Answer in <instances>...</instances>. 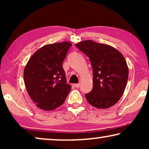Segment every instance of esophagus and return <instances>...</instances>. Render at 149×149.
Listing matches in <instances>:
<instances>
[{
    "label": "esophagus",
    "mask_w": 149,
    "mask_h": 149,
    "mask_svg": "<svg viewBox=\"0 0 149 149\" xmlns=\"http://www.w3.org/2000/svg\"><path fill=\"white\" fill-rule=\"evenodd\" d=\"M74 86L75 87H77V88H79V87H80V84H79V83H76V84L74 85Z\"/></svg>",
    "instance_id": "34e87169"
}]
</instances>
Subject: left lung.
I'll list each match as a JSON object with an SVG mask.
<instances>
[{"label": "left lung", "mask_w": 149, "mask_h": 149, "mask_svg": "<svg viewBox=\"0 0 149 149\" xmlns=\"http://www.w3.org/2000/svg\"><path fill=\"white\" fill-rule=\"evenodd\" d=\"M76 47L89 58L93 68V88L85 94L97 109H108L119 100L127 85L129 69L123 55L109 45L86 40Z\"/></svg>", "instance_id": "left-lung-1"}]
</instances>
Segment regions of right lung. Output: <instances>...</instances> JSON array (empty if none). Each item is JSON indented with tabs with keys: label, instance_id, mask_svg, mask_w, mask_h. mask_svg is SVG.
Listing matches in <instances>:
<instances>
[{
	"label": "right lung",
	"instance_id": "1",
	"mask_svg": "<svg viewBox=\"0 0 149 149\" xmlns=\"http://www.w3.org/2000/svg\"><path fill=\"white\" fill-rule=\"evenodd\" d=\"M71 45L67 41L44 45L32 55L24 68L26 90L40 109L49 111L57 109L70 91L62 63Z\"/></svg>",
	"mask_w": 149,
	"mask_h": 149
}]
</instances>
